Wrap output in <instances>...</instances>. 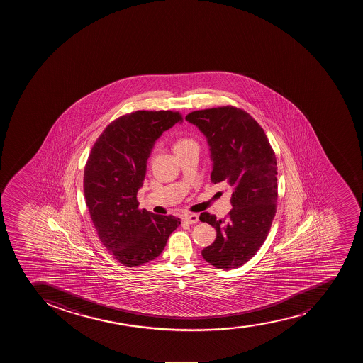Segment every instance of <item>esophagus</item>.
Listing matches in <instances>:
<instances>
[{
  "label": "esophagus",
  "instance_id": "34e87169",
  "mask_svg": "<svg viewBox=\"0 0 363 363\" xmlns=\"http://www.w3.org/2000/svg\"><path fill=\"white\" fill-rule=\"evenodd\" d=\"M184 223H196L199 221V216L198 214H187V216H184Z\"/></svg>",
  "mask_w": 363,
  "mask_h": 363
}]
</instances>
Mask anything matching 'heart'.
Here are the masks:
<instances>
[{
  "label": "heart",
  "instance_id": "1",
  "mask_svg": "<svg viewBox=\"0 0 363 363\" xmlns=\"http://www.w3.org/2000/svg\"><path fill=\"white\" fill-rule=\"evenodd\" d=\"M193 147H196V143H195V140L188 138V137H177L172 144V149L175 151V154Z\"/></svg>",
  "mask_w": 363,
  "mask_h": 363
}]
</instances>
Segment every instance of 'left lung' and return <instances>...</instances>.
<instances>
[{"label": "left lung", "mask_w": 363, "mask_h": 363, "mask_svg": "<svg viewBox=\"0 0 363 363\" xmlns=\"http://www.w3.org/2000/svg\"><path fill=\"white\" fill-rule=\"evenodd\" d=\"M206 137L211 152L212 182L230 186L228 219L202 213L216 239L202 257L216 269L244 265L264 244L276 214L278 198L276 155L262 126L233 106L207 108L186 116Z\"/></svg>", "instance_id": "obj_1"}]
</instances>
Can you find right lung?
<instances>
[{
	"label": "right lung",
	"mask_w": 363,
	"mask_h": 363,
	"mask_svg": "<svg viewBox=\"0 0 363 363\" xmlns=\"http://www.w3.org/2000/svg\"><path fill=\"white\" fill-rule=\"evenodd\" d=\"M184 122L179 112L136 111L116 119L98 137L84 172V194L101 244L125 266L157 258L179 218L138 209L156 140Z\"/></svg>",
	"instance_id": "obj_1"
}]
</instances>
